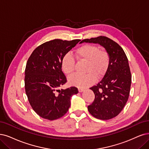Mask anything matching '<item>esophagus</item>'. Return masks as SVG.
Segmentation results:
<instances>
[{"instance_id":"1","label":"esophagus","mask_w":149,"mask_h":149,"mask_svg":"<svg viewBox=\"0 0 149 149\" xmlns=\"http://www.w3.org/2000/svg\"><path fill=\"white\" fill-rule=\"evenodd\" d=\"M84 90H85L84 88H79V91L80 93H81V92H82V91H84Z\"/></svg>"}]
</instances>
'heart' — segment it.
Listing matches in <instances>:
<instances>
[{"label":"heart","instance_id":"b5f03b06","mask_svg":"<svg viewBox=\"0 0 149 149\" xmlns=\"http://www.w3.org/2000/svg\"><path fill=\"white\" fill-rule=\"evenodd\" d=\"M76 57L87 61L86 74H76L69 78V83L79 88H85L92 84L96 77L100 79L106 74L110 64V55L105 49L100 50L97 46L85 44L75 50ZM63 72L70 75L74 72L75 60L70 54L64 55L61 61Z\"/></svg>","mask_w":149,"mask_h":149}]
</instances>
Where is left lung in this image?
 <instances>
[{
    "label": "left lung",
    "mask_w": 149,
    "mask_h": 149,
    "mask_svg": "<svg viewBox=\"0 0 149 149\" xmlns=\"http://www.w3.org/2000/svg\"><path fill=\"white\" fill-rule=\"evenodd\" d=\"M83 42L98 43L110 55V64L102 80L90 88L95 98L88 110L93 117L100 120L115 117L122 111L128 100L131 74L126 55L117 43L105 36H99Z\"/></svg>",
    "instance_id": "1"
}]
</instances>
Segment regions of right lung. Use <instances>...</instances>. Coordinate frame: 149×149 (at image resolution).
Instances as JSON below:
<instances>
[{"label":"right lung","instance_id":"obj_1","mask_svg":"<svg viewBox=\"0 0 149 149\" xmlns=\"http://www.w3.org/2000/svg\"><path fill=\"white\" fill-rule=\"evenodd\" d=\"M80 42L54 39L37 47L27 60L25 69V91L33 110L43 118L58 119L66 113L72 96L78 89L59 88L67 82L62 71L64 55Z\"/></svg>","mask_w":149,"mask_h":149}]
</instances>
